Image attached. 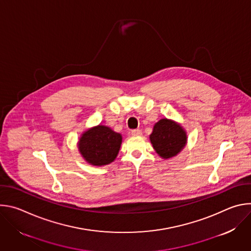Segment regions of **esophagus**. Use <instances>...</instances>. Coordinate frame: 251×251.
Instances as JSON below:
<instances>
[{
  "label": "esophagus",
  "instance_id": "esophagus-1",
  "mask_svg": "<svg viewBox=\"0 0 251 251\" xmlns=\"http://www.w3.org/2000/svg\"><path fill=\"white\" fill-rule=\"evenodd\" d=\"M131 134L133 136H141L142 135V131L140 129H134L131 131Z\"/></svg>",
  "mask_w": 251,
  "mask_h": 251
}]
</instances>
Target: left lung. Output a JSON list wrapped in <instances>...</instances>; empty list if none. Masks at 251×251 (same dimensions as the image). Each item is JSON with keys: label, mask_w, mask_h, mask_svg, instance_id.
I'll use <instances>...</instances> for the list:
<instances>
[{"label": "left lung", "mask_w": 251, "mask_h": 251, "mask_svg": "<svg viewBox=\"0 0 251 251\" xmlns=\"http://www.w3.org/2000/svg\"><path fill=\"white\" fill-rule=\"evenodd\" d=\"M150 141L160 157L170 159L176 156L186 146L187 133L180 124L164 118L154 125Z\"/></svg>", "instance_id": "left-lung-1"}]
</instances>
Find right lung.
Instances as JSON below:
<instances>
[{
  "label": "right lung",
  "instance_id": "right-lung-1",
  "mask_svg": "<svg viewBox=\"0 0 251 251\" xmlns=\"http://www.w3.org/2000/svg\"><path fill=\"white\" fill-rule=\"evenodd\" d=\"M121 143V134L107 126L98 125L81 135L78 141V150L90 165L104 166L116 159Z\"/></svg>",
  "mask_w": 251,
  "mask_h": 251
}]
</instances>
